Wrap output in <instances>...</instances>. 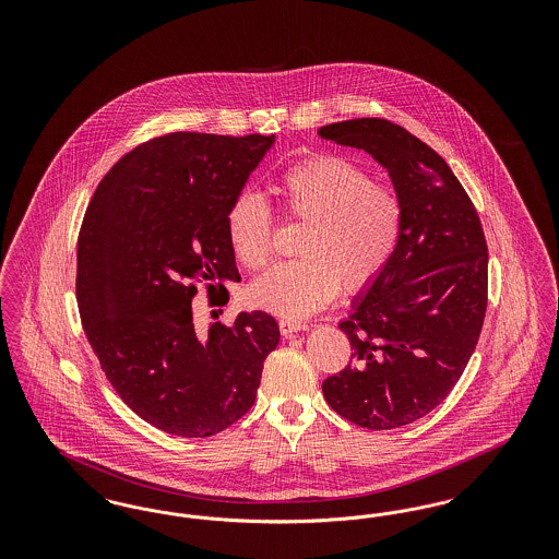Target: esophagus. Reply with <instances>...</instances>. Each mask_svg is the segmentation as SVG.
<instances>
[{
	"instance_id": "esophagus-1",
	"label": "esophagus",
	"mask_w": 559,
	"mask_h": 559,
	"mask_svg": "<svg viewBox=\"0 0 559 559\" xmlns=\"http://www.w3.org/2000/svg\"><path fill=\"white\" fill-rule=\"evenodd\" d=\"M278 329L285 337H292L297 331H304L306 324L304 322H297V320L283 319L278 320Z\"/></svg>"
}]
</instances>
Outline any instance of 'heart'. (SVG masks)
I'll use <instances>...</instances> for the list:
<instances>
[{"mask_svg": "<svg viewBox=\"0 0 559 559\" xmlns=\"http://www.w3.org/2000/svg\"><path fill=\"white\" fill-rule=\"evenodd\" d=\"M285 219L306 224L297 260L278 264L258 278L249 297L278 317L304 319L319 312L344 287L369 289L392 260L402 203L390 187L337 155H319L283 171L274 185ZM224 228L233 253L249 270H262L274 255L276 222L264 199L239 192L226 207Z\"/></svg>", "mask_w": 559, "mask_h": 559, "instance_id": "obj_1", "label": "heart"}]
</instances>
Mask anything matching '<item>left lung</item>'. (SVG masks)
<instances>
[{
    "instance_id": "8db88e82",
    "label": "left lung",
    "mask_w": 559,
    "mask_h": 559,
    "mask_svg": "<svg viewBox=\"0 0 559 559\" xmlns=\"http://www.w3.org/2000/svg\"><path fill=\"white\" fill-rule=\"evenodd\" d=\"M319 135L369 153L402 203L392 260L340 324L349 365L322 381V394L356 426H408L451 394L478 346L488 304L478 212L447 160L388 119L340 121Z\"/></svg>"
}]
</instances>
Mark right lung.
<instances>
[{
  "instance_id": "add662e5",
  "label": "right lung",
  "mask_w": 559,
  "mask_h": 559,
  "mask_svg": "<svg viewBox=\"0 0 559 559\" xmlns=\"http://www.w3.org/2000/svg\"><path fill=\"white\" fill-rule=\"evenodd\" d=\"M272 142L151 138L108 169L83 215L75 295L85 337L119 399L167 433L207 438L239 421L278 346V324L262 310L207 331L192 320L199 285L210 306H226V285L240 281L224 213Z\"/></svg>"
}]
</instances>
